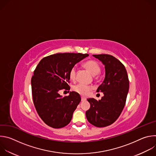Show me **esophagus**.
<instances>
[{
	"label": "esophagus",
	"instance_id": "obj_1",
	"mask_svg": "<svg viewBox=\"0 0 156 156\" xmlns=\"http://www.w3.org/2000/svg\"><path fill=\"white\" fill-rule=\"evenodd\" d=\"M86 100V99L85 98H83V97H81V101L82 102H84V101H85Z\"/></svg>",
	"mask_w": 156,
	"mask_h": 156
}]
</instances>
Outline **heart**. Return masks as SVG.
Returning <instances> with one entry per match:
<instances>
[{
  "mask_svg": "<svg viewBox=\"0 0 156 156\" xmlns=\"http://www.w3.org/2000/svg\"><path fill=\"white\" fill-rule=\"evenodd\" d=\"M84 66L90 71L93 75H96L100 73L101 66L100 64L96 60H90L84 63ZM76 66H73L69 72V77L71 80L74 81L76 79ZM93 86L86 85L82 83H79L75 85L73 87V90L83 96H86L89 94L90 91L93 90Z\"/></svg>",
  "mask_w": 156,
  "mask_h": 156,
  "instance_id": "heart-1",
  "label": "heart"
}]
</instances>
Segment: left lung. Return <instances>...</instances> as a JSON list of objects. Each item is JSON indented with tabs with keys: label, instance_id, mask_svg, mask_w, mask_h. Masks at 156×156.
I'll return each instance as SVG.
<instances>
[{
	"label": "left lung",
	"instance_id": "obj_1",
	"mask_svg": "<svg viewBox=\"0 0 156 156\" xmlns=\"http://www.w3.org/2000/svg\"><path fill=\"white\" fill-rule=\"evenodd\" d=\"M93 56L105 65V76L98 87L97 92L104 96L97 101L89 98L90 108L86 112L87 120L97 127H105L114 123L125 107L129 90V80L123 64L117 58L108 54Z\"/></svg>",
	"mask_w": 156,
	"mask_h": 156
}]
</instances>
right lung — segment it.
<instances>
[{"mask_svg": "<svg viewBox=\"0 0 156 156\" xmlns=\"http://www.w3.org/2000/svg\"><path fill=\"white\" fill-rule=\"evenodd\" d=\"M88 55L58 53L44 57L37 65L31 78L33 103L39 116L48 126L60 128L70 122L81 97L75 91L62 97L59 91L69 92L70 69Z\"/></svg>", "mask_w": 156, "mask_h": 156, "instance_id": "add662e5", "label": "right lung"}]
</instances>
